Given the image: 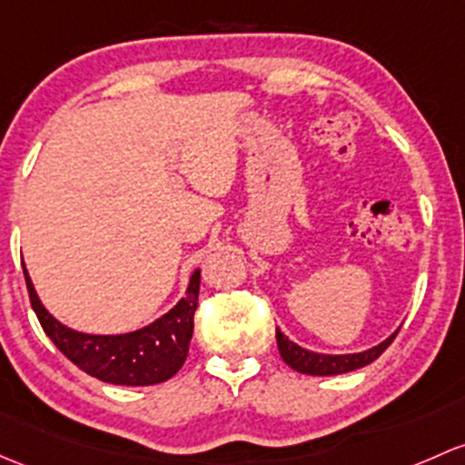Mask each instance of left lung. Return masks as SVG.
I'll return each instance as SVG.
<instances>
[{
	"label": "left lung",
	"mask_w": 465,
	"mask_h": 465,
	"mask_svg": "<svg viewBox=\"0 0 465 465\" xmlns=\"http://www.w3.org/2000/svg\"><path fill=\"white\" fill-rule=\"evenodd\" d=\"M397 334L399 330L394 331V334H390L385 341H381L379 345H374V348L365 351H354V354H321V351L305 350L301 348V345H296L294 341L287 339L278 327H276V343H278V351H281L282 361H285L292 370H296V372L312 374V376H334V374H345V372H351V370H359V368H365V365H370L390 348V343H392Z\"/></svg>",
	"instance_id": "8db88e82"
}]
</instances>
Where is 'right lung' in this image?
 Instances as JSON below:
<instances>
[{
	"mask_svg": "<svg viewBox=\"0 0 465 465\" xmlns=\"http://www.w3.org/2000/svg\"><path fill=\"white\" fill-rule=\"evenodd\" d=\"M24 278L42 330L82 372L114 385H155L171 379L183 368L193 334L200 270L192 273L187 292L167 314L126 334H86L62 325L42 305L26 267H24Z\"/></svg>",
	"mask_w": 465,
	"mask_h": 465,
	"instance_id": "right-lung-1",
	"label": "right lung"
}]
</instances>
